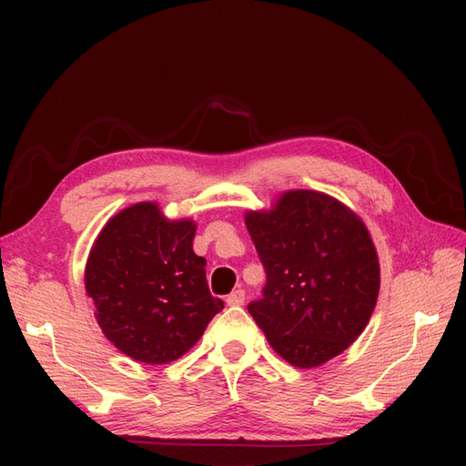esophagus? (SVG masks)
<instances>
[{
  "instance_id": "obj_1",
  "label": "esophagus",
  "mask_w": 466,
  "mask_h": 466,
  "mask_svg": "<svg viewBox=\"0 0 466 466\" xmlns=\"http://www.w3.org/2000/svg\"><path fill=\"white\" fill-rule=\"evenodd\" d=\"M225 303H228L229 307H238L245 303V291L243 289H235L228 295V299H225Z\"/></svg>"
}]
</instances>
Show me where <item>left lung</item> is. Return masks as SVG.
<instances>
[{
    "mask_svg": "<svg viewBox=\"0 0 466 466\" xmlns=\"http://www.w3.org/2000/svg\"><path fill=\"white\" fill-rule=\"evenodd\" d=\"M245 223L268 276L248 313L268 344L299 370L340 356L368 327L379 298L368 225L334 196L298 188L245 211Z\"/></svg>",
    "mask_w": 466,
    "mask_h": 466,
    "instance_id": "1",
    "label": "left lung"
}]
</instances>
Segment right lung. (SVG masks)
Here are the masks:
<instances>
[{
    "instance_id": "obj_1",
    "label": "right lung",
    "mask_w": 466,
    "mask_h": 466,
    "mask_svg": "<svg viewBox=\"0 0 466 466\" xmlns=\"http://www.w3.org/2000/svg\"><path fill=\"white\" fill-rule=\"evenodd\" d=\"M194 235V219H168L159 202H137L95 238L86 291L106 340L134 361L165 365L185 356L223 309L209 293Z\"/></svg>"
}]
</instances>
